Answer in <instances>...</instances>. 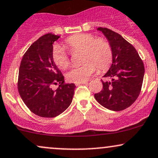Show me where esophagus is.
<instances>
[{"label": "esophagus", "instance_id": "1", "mask_svg": "<svg viewBox=\"0 0 158 158\" xmlns=\"http://www.w3.org/2000/svg\"><path fill=\"white\" fill-rule=\"evenodd\" d=\"M83 84H85V85H87V84H88V82H87V81H82V82H77V83H75V85H83Z\"/></svg>", "mask_w": 158, "mask_h": 158}]
</instances>
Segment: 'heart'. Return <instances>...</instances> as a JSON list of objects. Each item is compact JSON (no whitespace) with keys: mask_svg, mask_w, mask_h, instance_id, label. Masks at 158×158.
<instances>
[{"mask_svg":"<svg viewBox=\"0 0 158 158\" xmlns=\"http://www.w3.org/2000/svg\"><path fill=\"white\" fill-rule=\"evenodd\" d=\"M64 45L70 52L81 51V65L71 68L66 74L68 81L82 82L96 71H106L112 63L113 50L110 43L102 38H96L91 34H79L68 37ZM54 63L62 69H65L70 64L68 52L62 47L56 45L52 51Z\"/></svg>","mask_w":158,"mask_h":158,"instance_id":"heart-1","label":"heart"}]
</instances>
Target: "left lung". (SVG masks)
I'll return each instance as SVG.
<instances>
[{
    "instance_id": "obj_1",
    "label": "left lung",
    "mask_w": 158,
    "mask_h": 158,
    "mask_svg": "<svg viewBox=\"0 0 158 158\" xmlns=\"http://www.w3.org/2000/svg\"><path fill=\"white\" fill-rule=\"evenodd\" d=\"M109 41L113 50V63L104 76L101 92L94 95L101 105L113 111L127 109L139 96L144 76L143 62L133 45L122 36L107 28H97Z\"/></svg>"
}]
</instances>
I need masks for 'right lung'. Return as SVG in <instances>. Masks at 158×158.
Masks as SVG:
<instances>
[{"label":"right lung","mask_w":158,"mask_h":158,"mask_svg":"<svg viewBox=\"0 0 158 158\" xmlns=\"http://www.w3.org/2000/svg\"><path fill=\"white\" fill-rule=\"evenodd\" d=\"M60 36L48 33L31 44L19 68L18 88L22 100L33 113L54 118L71 104L76 85L65 84L64 77L52 59L53 43ZM52 84H59L56 90Z\"/></svg>","instance_id":"right-lung-1"}]
</instances>
